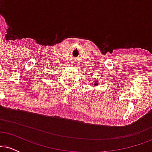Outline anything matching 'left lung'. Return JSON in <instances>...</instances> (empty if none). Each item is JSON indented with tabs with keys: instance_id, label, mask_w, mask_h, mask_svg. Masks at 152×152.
<instances>
[{
	"instance_id": "obj_1",
	"label": "left lung",
	"mask_w": 152,
	"mask_h": 152,
	"mask_svg": "<svg viewBox=\"0 0 152 152\" xmlns=\"http://www.w3.org/2000/svg\"><path fill=\"white\" fill-rule=\"evenodd\" d=\"M96 84H97V83H95V85H96Z\"/></svg>"
}]
</instances>
